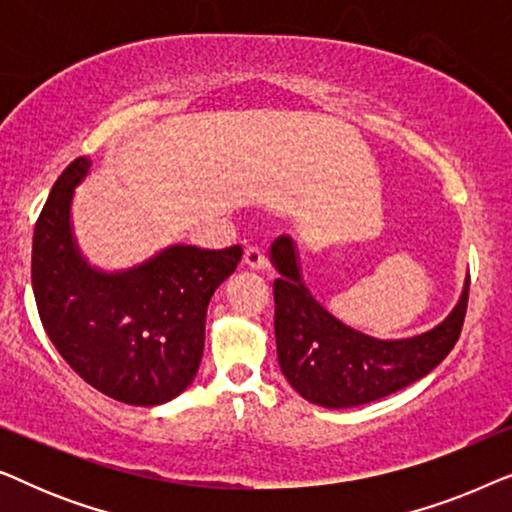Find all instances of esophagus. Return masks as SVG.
Returning a JSON list of instances; mask_svg holds the SVG:
<instances>
[{
  "instance_id": "esophagus-1",
  "label": "esophagus",
  "mask_w": 512,
  "mask_h": 512,
  "mask_svg": "<svg viewBox=\"0 0 512 512\" xmlns=\"http://www.w3.org/2000/svg\"><path fill=\"white\" fill-rule=\"evenodd\" d=\"M244 265H249L251 270H263L268 261H265V254L261 247H247L244 251Z\"/></svg>"
}]
</instances>
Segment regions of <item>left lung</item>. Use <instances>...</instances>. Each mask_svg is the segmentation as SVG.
Listing matches in <instances>:
<instances>
[{
	"label": "left lung",
	"instance_id": "obj_1",
	"mask_svg": "<svg viewBox=\"0 0 512 512\" xmlns=\"http://www.w3.org/2000/svg\"><path fill=\"white\" fill-rule=\"evenodd\" d=\"M270 261L275 279L279 368L305 401L321 408H356L396 394L429 375L457 345L468 305V275L454 310L431 331L380 340L335 319L303 282L296 242L277 237Z\"/></svg>",
	"mask_w": 512,
	"mask_h": 512
}]
</instances>
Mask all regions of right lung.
Masks as SVG:
<instances>
[{
  "label": "right lung",
  "mask_w": 512,
  "mask_h": 512,
  "mask_svg": "<svg viewBox=\"0 0 512 512\" xmlns=\"http://www.w3.org/2000/svg\"><path fill=\"white\" fill-rule=\"evenodd\" d=\"M88 172L90 160L76 158L34 226L32 289L41 324L90 387L128 405H163L198 373L207 305L235 272L242 247L172 244L132 268H95L72 228L74 188Z\"/></svg>",
  "instance_id": "1"
}]
</instances>
